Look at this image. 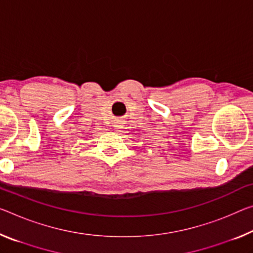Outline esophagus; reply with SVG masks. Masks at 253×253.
Listing matches in <instances>:
<instances>
[{"label":"esophagus","mask_w":253,"mask_h":253,"mask_svg":"<svg viewBox=\"0 0 253 253\" xmlns=\"http://www.w3.org/2000/svg\"><path fill=\"white\" fill-rule=\"evenodd\" d=\"M114 127L117 128V129H119V128H122V127H123L122 120H120V119H116L115 122H114Z\"/></svg>","instance_id":"34e87169"}]
</instances>
